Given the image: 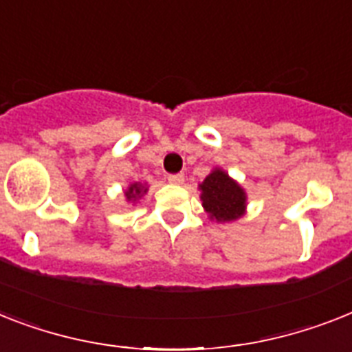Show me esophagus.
<instances>
[{
    "instance_id": "34e87169",
    "label": "esophagus",
    "mask_w": 352,
    "mask_h": 352,
    "mask_svg": "<svg viewBox=\"0 0 352 352\" xmlns=\"http://www.w3.org/2000/svg\"><path fill=\"white\" fill-rule=\"evenodd\" d=\"M168 181L171 184H182L184 182V173H175V175H168Z\"/></svg>"
}]
</instances>
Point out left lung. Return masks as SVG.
<instances>
[{"label": "left lung", "instance_id": "left-lung-1", "mask_svg": "<svg viewBox=\"0 0 352 352\" xmlns=\"http://www.w3.org/2000/svg\"><path fill=\"white\" fill-rule=\"evenodd\" d=\"M199 188L202 206L211 221L231 222L245 213V191L221 168L211 171Z\"/></svg>", "mask_w": 352, "mask_h": 352}]
</instances>
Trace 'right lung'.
I'll return each instance as SVG.
<instances>
[{"label":"right lung","instance_id":"add662e5","mask_svg":"<svg viewBox=\"0 0 352 352\" xmlns=\"http://www.w3.org/2000/svg\"><path fill=\"white\" fill-rule=\"evenodd\" d=\"M146 186L139 184V182H133V184L128 186V190L124 191V195H126V201H133L135 202L137 199H141L144 193H146Z\"/></svg>","mask_w":352,"mask_h":352}]
</instances>
